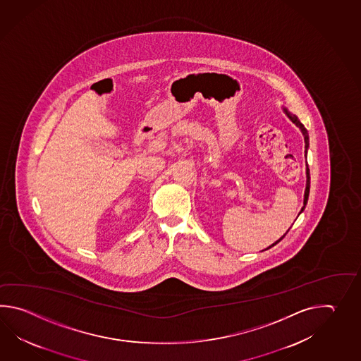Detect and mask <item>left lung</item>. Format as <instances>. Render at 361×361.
<instances>
[{"instance_id":"left-lung-1","label":"left lung","mask_w":361,"mask_h":361,"mask_svg":"<svg viewBox=\"0 0 361 361\" xmlns=\"http://www.w3.org/2000/svg\"><path fill=\"white\" fill-rule=\"evenodd\" d=\"M285 112H286V115L290 117V120H292L293 123H295V125L300 128V130H302V133H303V135H305V148H306V151H305V152L307 154V148H308V134H307L306 128H305V126H303V125L300 123V120H298V117H297V116L290 115V114H289L286 109H285ZM308 193H310V169H308V165H307V184L306 191H305V201H303V204H305V205H306L307 200H308ZM303 209H305V207H302V210H303ZM302 210H300V212H302ZM286 233H288V232H286ZM286 233H285V235H286ZM284 236L280 238L279 241H281V240L284 238ZM279 241H276L275 244H272L271 246L276 245ZM271 246H269V247H271ZM269 247H267V249H269Z\"/></svg>"}]
</instances>
